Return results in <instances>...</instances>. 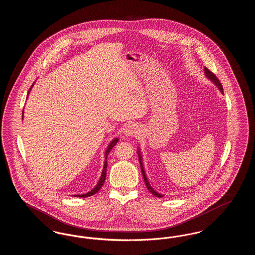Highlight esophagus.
Segmentation results:
<instances>
[{
	"label": "esophagus",
	"instance_id": "34e87169",
	"mask_svg": "<svg viewBox=\"0 0 255 255\" xmlns=\"http://www.w3.org/2000/svg\"><path fill=\"white\" fill-rule=\"evenodd\" d=\"M140 131V128H139V125H137L136 123H133V122H129L128 124H126L124 126V129H123V133L125 135H136L139 133Z\"/></svg>",
	"mask_w": 255,
	"mask_h": 255
}]
</instances>
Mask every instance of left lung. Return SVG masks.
<instances>
[{
	"mask_svg": "<svg viewBox=\"0 0 255 255\" xmlns=\"http://www.w3.org/2000/svg\"><path fill=\"white\" fill-rule=\"evenodd\" d=\"M205 72H206V75L215 84V85L217 86L219 88V90L221 91V93L222 94H224L223 93V86L221 84V82L219 81L218 78L216 77V75L214 74L213 73H211L207 68H205ZM137 154H138V159H139V163H140V168H141V172H142V175H143V179H144V182H145L146 187L148 188V190L152 193L153 195H155L156 197H158V198H161V197H163V195L160 194V193H158V191H156L152 186H151V184H150V182H148V179H147V177L145 176V172H144V169H143V166H142V162H141V156H140V153L137 151Z\"/></svg>",
	"mask_w": 255,
	"mask_h": 255,
	"instance_id": "obj_1",
	"label": "left lung"
}]
</instances>
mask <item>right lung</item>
I'll return each instance as SVG.
<instances>
[{
  "label": "right lung",
  "mask_w": 255,
  "mask_h": 255,
  "mask_svg": "<svg viewBox=\"0 0 255 255\" xmlns=\"http://www.w3.org/2000/svg\"><path fill=\"white\" fill-rule=\"evenodd\" d=\"M32 86L30 87V89L32 88ZM30 89H29V91H30ZM28 93H29V92H28ZM23 114H24V112H23ZM118 141H119V137H116L115 139H113V140H112V142L110 143L109 146H108V148L106 149V152H105V162H104V167H103V170H102V174H101V177H100V179H99V182H97V184L95 186V188H94L93 190H91L90 192L86 193V194L75 195V197H81V198L90 197V196H93V195L97 194V192H98V191L100 190V188L102 187L103 183L105 182V179H106V169H107V158H108V154H109L110 151L112 150V148L118 143Z\"/></svg>",
  "instance_id": "obj_1"
}]
</instances>
